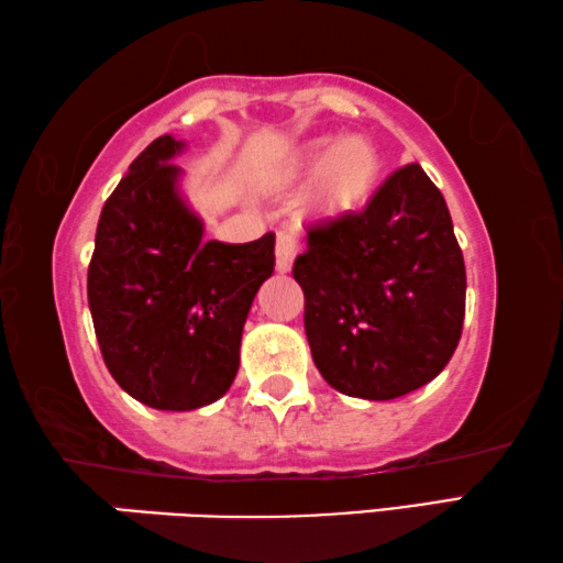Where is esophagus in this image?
Segmentation results:
<instances>
[{
    "mask_svg": "<svg viewBox=\"0 0 563 563\" xmlns=\"http://www.w3.org/2000/svg\"><path fill=\"white\" fill-rule=\"evenodd\" d=\"M299 252V236L291 230L276 232V269L282 274L291 269L294 256Z\"/></svg>",
    "mask_w": 563,
    "mask_h": 563,
    "instance_id": "34e87169",
    "label": "esophagus"
}]
</instances>
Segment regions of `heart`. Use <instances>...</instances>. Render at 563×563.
<instances>
[{
  "mask_svg": "<svg viewBox=\"0 0 563 563\" xmlns=\"http://www.w3.org/2000/svg\"><path fill=\"white\" fill-rule=\"evenodd\" d=\"M291 175L317 177L319 202L331 212L356 210L368 200L378 183L380 157L366 137H313L289 161Z\"/></svg>",
  "mask_w": 563,
  "mask_h": 563,
  "instance_id": "b5f03b06",
  "label": "heart"
}]
</instances>
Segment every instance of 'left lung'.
I'll return each instance as SVG.
<instances>
[{
    "label": "left lung",
    "instance_id": "8db88e82",
    "mask_svg": "<svg viewBox=\"0 0 563 563\" xmlns=\"http://www.w3.org/2000/svg\"><path fill=\"white\" fill-rule=\"evenodd\" d=\"M294 262L313 363L343 396L393 400L448 366L465 321V260L445 197L418 163L361 212L307 227Z\"/></svg>",
    "mask_w": 563,
    "mask_h": 563
}]
</instances>
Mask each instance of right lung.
Returning a JSON list of instances; mask_svg holds the SVG:
<instances>
[{
	"label": "right lung",
	"mask_w": 563,
	"mask_h": 563,
	"mask_svg": "<svg viewBox=\"0 0 563 563\" xmlns=\"http://www.w3.org/2000/svg\"><path fill=\"white\" fill-rule=\"evenodd\" d=\"M185 147L161 135L108 197L88 264V309L106 368L155 410H195L230 390L246 313L274 272V232L202 240L180 195Z\"/></svg>",
	"instance_id": "1"
}]
</instances>
